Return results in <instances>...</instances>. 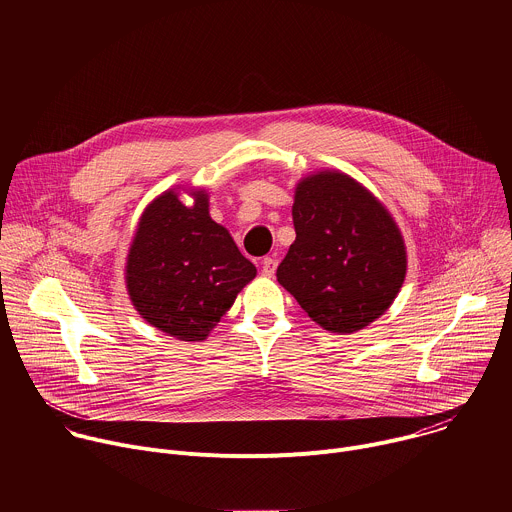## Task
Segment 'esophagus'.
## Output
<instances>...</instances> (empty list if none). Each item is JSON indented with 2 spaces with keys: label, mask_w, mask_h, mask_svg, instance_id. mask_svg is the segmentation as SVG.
<instances>
[{
  "label": "esophagus",
  "mask_w": 512,
  "mask_h": 512,
  "mask_svg": "<svg viewBox=\"0 0 512 512\" xmlns=\"http://www.w3.org/2000/svg\"><path fill=\"white\" fill-rule=\"evenodd\" d=\"M275 269H277V259H273V257H265V259L261 261V271H263V275L271 277V275L275 273Z\"/></svg>",
  "instance_id": "1"
}]
</instances>
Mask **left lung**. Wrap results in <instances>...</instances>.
Segmentation results:
<instances>
[{
	"label": "left lung",
	"mask_w": 512,
	"mask_h": 512,
	"mask_svg": "<svg viewBox=\"0 0 512 512\" xmlns=\"http://www.w3.org/2000/svg\"><path fill=\"white\" fill-rule=\"evenodd\" d=\"M296 241L277 281L328 332L369 326L395 300L405 279L401 233L385 206L340 172H320L296 188Z\"/></svg>",
	"instance_id": "obj_1"
}]
</instances>
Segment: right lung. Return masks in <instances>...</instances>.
Here are the masks:
<instances>
[{"mask_svg":"<svg viewBox=\"0 0 512 512\" xmlns=\"http://www.w3.org/2000/svg\"><path fill=\"white\" fill-rule=\"evenodd\" d=\"M194 204L164 192L145 208L127 257V291L135 310L178 340H204L239 291L255 277L229 231L208 214V198Z\"/></svg>","mask_w":512,"mask_h":512,"instance_id":"right-lung-1","label":"right lung"}]
</instances>
